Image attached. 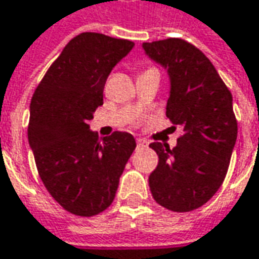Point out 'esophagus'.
I'll list each match as a JSON object with an SVG mask.
<instances>
[{
    "instance_id": "1",
    "label": "esophagus",
    "mask_w": 259,
    "mask_h": 259,
    "mask_svg": "<svg viewBox=\"0 0 259 259\" xmlns=\"http://www.w3.org/2000/svg\"><path fill=\"white\" fill-rule=\"evenodd\" d=\"M137 146H139V147H146V146H147V141L143 139H137Z\"/></svg>"
}]
</instances>
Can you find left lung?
Returning <instances> with one entry per match:
<instances>
[{"mask_svg": "<svg viewBox=\"0 0 259 259\" xmlns=\"http://www.w3.org/2000/svg\"><path fill=\"white\" fill-rule=\"evenodd\" d=\"M146 54L168 69L171 94L166 116L181 126L177 146L150 147L159 156L149 186L157 203L174 212L205 205L221 187L237 139L230 90L211 60L181 38L144 42Z\"/></svg>", "mask_w": 259, "mask_h": 259, "instance_id": "obj_1", "label": "left lung"}]
</instances>
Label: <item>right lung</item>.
<instances>
[{
	"instance_id": "1",
	"label": "right lung",
	"mask_w": 259,
	"mask_h": 259,
	"mask_svg": "<svg viewBox=\"0 0 259 259\" xmlns=\"http://www.w3.org/2000/svg\"><path fill=\"white\" fill-rule=\"evenodd\" d=\"M133 41L96 32L72 38L48 67L30 100L28 139L48 193L67 212L107 209L136 149L128 133L99 139L88 122L103 104L104 83Z\"/></svg>"
}]
</instances>
